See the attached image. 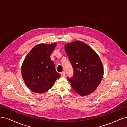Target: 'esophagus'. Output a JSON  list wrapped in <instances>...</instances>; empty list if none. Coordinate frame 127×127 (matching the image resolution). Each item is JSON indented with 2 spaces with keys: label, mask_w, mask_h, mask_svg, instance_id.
<instances>
[{
  "label": "esophagus",
  "mask_w": 127,
  "mask_h": 127,
  "mask_svg": "<svg viewBox=\"0 0 127 127\" xmlns=\"http://www.w3.org/2000/svg\"><path fill=\"white\" fill-rule=\"evenodd\" d=\"M61 76H64L65 75V72H62V73H61Z\"/></svg>",
  "instance_id": "obj_1"
}]
</instances>
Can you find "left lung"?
I'll use <instances>...</instances> for the list:
<instances>
[{"mask_svg":"<svg viewBox=\"0 0 127 127\" xmlns=\"http://www.w3.org/2000/svg\"><path fill=\"white\" fill-rule=\"evenodd\" d=\"M65 51L74 70V77L68 78L72 87L82 96L93 93L103 76L100 57L85 43L76 40L65 44Z\"/></svg>","mask_w":127,"mask_h":127,"instance_id":"left-lung-1","label":"left lung"}]
</instances>
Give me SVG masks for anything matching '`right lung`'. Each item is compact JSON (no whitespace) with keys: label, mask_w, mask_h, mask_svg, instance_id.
Listing matches in <instances>:
<instances>
[{"label":"right lung","mask_w":127,"mask_h":127,"mask_svg":"<svg viewBox=\"0 0 127 127\" xmlns=\"http://www.w3.org/2000/svg\"><path fill=\"white\" fill-rule=\"evenodd\" d=\"M56 46V43L39 44L32 49L24 59L22 75L32 91L38 93L46 92L61 76L50 58Z\"/></svg>","instance_id":"add662e5"}]
</instances>
